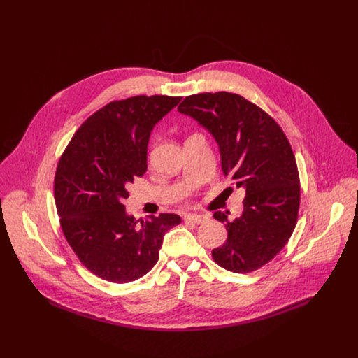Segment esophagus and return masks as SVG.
Here are the masks:
<instances>
[{
	"label": "esophagus",
	"instance_id": "obj_1",
	"mask_svg": "<svg viewBox=\"0 0 358 358\" xmlns=\"http://www.w3.org/2000/svg\"><path fill=\"white\" fill-rule=\"evenodd\" d=\"M206 220L207 218L203 215H195V214H188L184 217V221L191 222V224H202V222H206Z\"/></svg>",
	"mask_w": 358,
	"mask_h": 358
}]
</instances>
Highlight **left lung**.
<instances>
[{"instance_id": "obj_1", "label": "left lung", "mask_w": 358, "mask_h": 358, "mask_svg": "<svg viewBox=\"0 0 358 358\" xmlns=\"http://www.w3.org/2000/svg\"><path fill=\"white\" fill-rule=\"evenodd\" d=\"M178 112L213 136L224 176L245 189L241 217L214 214L228 231L227 242L213 249L214 261L235 273L259 269L286 245L299 213V173L285 133L257 105L229 92L188 96Z\"/></svg>"}]
</instances>
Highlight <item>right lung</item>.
<instances>
[{
  "label": "right lung",
  "instance_id": "obj_1",
  "mask_svg": "<svg viewBox=\"0 0 358 358\" xmlns=\"http://www.w3.org/2000/svg\"><path fill=\"white\" fill-rule=\"evenodd\" d=\"M181 101L171 96H134L113 101L75 133L55 176V202L66 241L96 276L127 283L159 261L176 214L148 215L136 227L123 206L127 187L147 171V147L155 126Z\"/></svg>",
  "mask_w": 358,
  "mask_h": 358
}]
</instances>
